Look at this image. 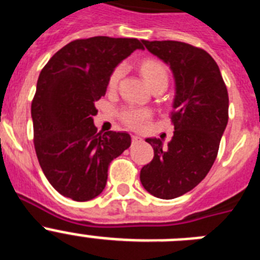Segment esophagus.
I'll return each mask as SVG.
<instances>
[{"label": "esophagus", "instance_id": "1", "mask_svg": "<svg viewBox=\"0 0 260 260\" xmlns=\"http://www.w3.org/2000/svg\"><path fill=\"white\" fill-rule=\"evenodd\" d=\"M143 141L141 137H138V135H133L132 137V142L133 143H141V142Z\"/></svg>", "mask_w": 260, "mask_h": 260}]
</instances>
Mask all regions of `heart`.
Wrapping results in <instances>:
<instances>
[{"instance_id":"1","label":"heart","mask_w":260,"mask_h":260,"mask_svg":"<svg viewBox=\"0 0 260 260\" xmlns=\"http://www.w3.org/2000/svg\"><path fill=\"white\" fill-rule=\"evenodd\" d=\"M142 75L144 77L146 82L151 88L157 86H164L167 88L168 82H169V75L168 70L162 63L152 59H147L142 62L141 65ZM123 74V68L118 66L114 69V71L110 74L109 82H108V88L114 89L118 86V82ZM150 112L143 108H135L128 107L121 112V119L128 126V127L135 128V130H141L146 127L148 121H150Z\"/></svg>"}]
</instances>
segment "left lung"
<instances>
[{
  "mask_svg": "<svg viewBox=\"0 0 260 260\" xmlns=\"http://www.w3.org/2000/svg\"><path fill=\"white\" fill-rule=\"evenodd\" d=\"M143 44L169 65L176 96L172 141L164 146L157 138L146 139L153 158L142 168L141 182L156 198L173 199L194 189L215 162L228 123V89L206 50L172 40H143Z\"/></svg>",
  "mask_w": 260,
  "mask_h": 260,
  "instance_id": "8db88e82",
  "label": "left lung"
}]
</instances>
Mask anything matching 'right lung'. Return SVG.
Instances as JSON below:
<instances>
[{
  "instance_id": "right-lung-1",
  "label": "right lung",
  "mask_w": 260,
  "mask_h": 260,
  "mask_svg": "<svg viewBox=\"0 0 260 260\" xmlns=\"http://www.w3.org/2000/svg\"><path fill=\"white\" fill-rule=\"evenodd\" d=\"M138 39H78L48 61L31 104L39 164L61 195L86 202L102 194L108 167L132 144L127 133H98L95 103L107 92L110 74L134 50Z\"/></svg>"
}]
</instances>
